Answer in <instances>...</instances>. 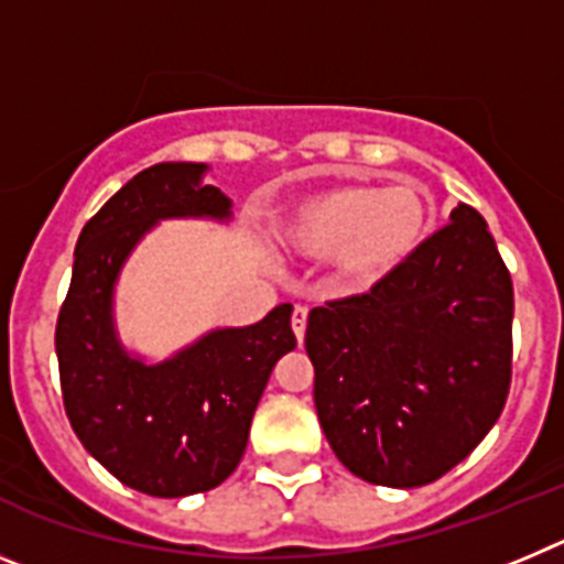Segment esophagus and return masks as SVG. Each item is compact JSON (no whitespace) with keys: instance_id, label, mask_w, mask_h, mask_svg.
Returning <instances> with one entry per match:
<instances>
[{"instance_id":"1","label":"esophagus","mask_w":564,"mask_h":564,"mask_svg":"<svg viewBox=\"0 0 564 564\" xmlns=\"http://www.w3.org/2000/svg\"><path fill=\"white\" fill-rule=\"evenodd\" d=\"M291 325H293V333H296V341L302 344V338H305V327H307V307H296V311H293Z\"/></svg>"}]
</instances>
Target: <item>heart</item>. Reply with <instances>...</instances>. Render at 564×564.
Segmentation results:
<instances>
[{
    "label": "heart",
    "instance_id": "obj_1",
    "mask_svg": "<svg viewBox=\"0 0 564 564\" xmlns=\"http://www.w3.org/2000/svg\"><path fill=\"white\" fill-rule=\"evenodd\" d=\"M430 214V194L417 183H338L282 208L273 234L293 257H330L344 282L372 285L421 248Z\"/></svg>",
    "mask_w": 564,
    "mask_h": 564
}]
</instances>
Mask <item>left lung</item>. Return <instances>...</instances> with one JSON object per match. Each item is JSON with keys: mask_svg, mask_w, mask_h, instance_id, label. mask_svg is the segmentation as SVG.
I'll return each mask as SVG.
<instances>
[{"mask_svg": "<svg viewBox=\"0 0 564 564\" xmlns=\"http://www.w3.org/2000/svg\"><path fill=\"white\" fill-rule=\"evenodd\" d=\"M449 226L358 296L313 307V401L338 460L376 486L435 482L471 455L511 387L514 288L486 220Z\"/></svg>", "mask_w": 564, "mask_h": 564, "instance_id": "1", "label": "left lung"}]
</instances>
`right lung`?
<instances>
[{"mask_svg": "<svg viewBox=\"0 0 564 564\" xmlns=\"http://www.w3.org/2000/svg\"><path fill=\"white\" fill-rule=\"evenodd\" d=\"M206 169L158 163L104 203L82 228L56 322L69 426L109 475L152 497L197 495L231 475L273 364L296 347L291 305L208 333L161 364L132 358L115 336V279L138 239L166 217H231L226 194L203 186Z\"/></svg>", "mask_w": 564, "mask_h": 564, "instance_id": "right-lung-1", "label": "right lung"}]
</instances>
